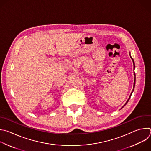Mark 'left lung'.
I'll use <instances>...</instances> for the list:
<instances>
[{"label":"left lung","mask_w":151,"mask_h":151,"mask_svg":"<svg viewBox=\"0 0 151 151\" xmlns=\"http://www.w3.org/2000/svg\"><path fill=\"white\" fill-rule=\"evenodd\" d=\"M130 53V58L132 59V61H133V70H134V69H135V64H134V60L133 59V58H132V56H131V55H130V53ZM134 83H133V90H132V92H131V93H130V96H129V98H128V99H127V101H126V103L124 104V105L121 108V109H123L126 104H127V103H128V101H129V100L130 99V96H131V95H132V93H133V91H134V86H135V82H136V75H135V73H134Z\"/></svg>","instance_id":"left-lung-1"}]
</instances>
